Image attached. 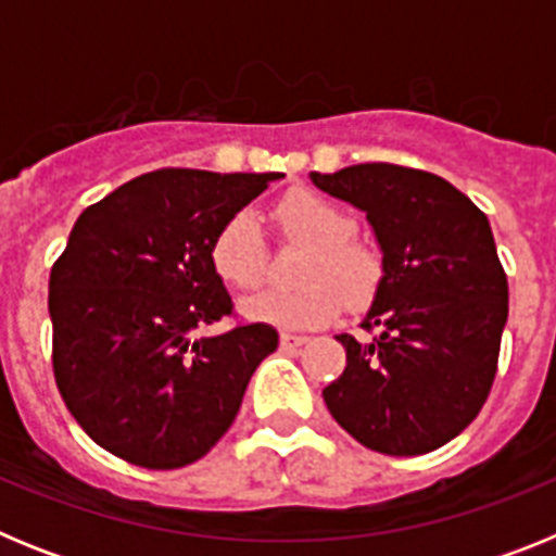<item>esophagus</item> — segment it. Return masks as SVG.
Masks as SVG:
<instances>
[{
	"instance_id": "1",
	"label": "esophagus",
	"mask_w": 556,
	"mask_h": 556,
	"mask_svg": "<svg viewBox=\"0 0 556 556\" xmlns=\"http://www.w3.org/2000/svg\"><path fill=\"white\" fill-rule=\"evenodd\" d=\"M308 342V337H303V333H292V331H283L281 333V348L283 351H301L303 345Z\"/></svg>"
}]
</instances>
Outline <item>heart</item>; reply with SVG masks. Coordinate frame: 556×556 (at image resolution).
Masks as SVG:
<instances>
[{
	"mask_svg": "<svg viewBox=\"0 0 556 556\" xmlns=\"http://www.w3.org/2000/svg\"><path fill=\"white\" fill-rule=\"evenodd\" d=\"M283 239L306 244L298 287H269L242 303L250 320L278 328H320L331 323L345 301L348 308L370 306L381 289L384 262L370 244L358 242L356 219L320 191L292 189L273 208ZM211 267L233 289H253L267 273V242L253 214L239 211L211 239Z\"/></svg>",
	"mask_w": 556,
	"mask_h": 556,
	"instance_id": "1",
	"label": "heart"
}]
</instances>
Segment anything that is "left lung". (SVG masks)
Segmentation results:
<instances>
[{
  "instance_id": "left-lung-1",
  "label": "left lung",
  "mask_w": 556,
  "mask_h": 556,
  "mask_svg": "<svg viewBox=\"0 0 556 556\" xmlns=\"http://www.w3.org/2000/svg\"><path fill=\"white\" fill-rule=\"evenodd\" d=\"M367 214L384 278L358 342L339 333L345 372L323 390L342 429L390 456L440 448L473 424L498 370L507 273L484 211L424 169L356 164L308 175Z\"/></svg>"
}]
</instances>
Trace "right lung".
I'll return each instance as SVG.
<instances>
[{
	"mask_svg": "<svg viewBox=\"0 0 556 556\" xmlns=\"http://www.w3.org/2000/svg\"><path fill=\"white\" fill-rule=\"evenodd\" d=\"M281 172L155 169L88 205L49 273L52 370L97 445L150 470L217 445L278 331L239 323L211 267V239Z\"/></svg>",
	"mask_w": 556,
	"mask_h": 556,
	"instance_id": "obj_1",
	"label": "right lung"
}]
</instances>
